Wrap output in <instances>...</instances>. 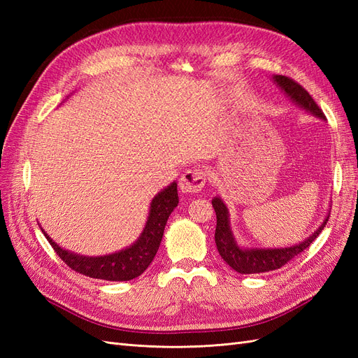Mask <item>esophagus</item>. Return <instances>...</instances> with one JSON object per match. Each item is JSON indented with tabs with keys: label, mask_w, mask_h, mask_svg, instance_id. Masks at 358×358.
<instances>
[{
	"label": "esophagus",
	"mask_w": 358,
	"mask_h": 358,
	"mask_svg": "<svg viewBox=\"0 0 358 358\" xmlns=\"http://www.w3.org/2000/svg\"><path fill=\"white\" fill-rule=\"evenodd\" d=\"M206 182V175L199 170V169H191L183 173L180 180H179V187L180 191L185 194H192V192H199L204 187Z\"/></svg>",
	"instance_id": "34e87169"
}]
</instances>
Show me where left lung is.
Returning <instances> with one entry per match:
<instances>
[{
  "mask_svg": "<svg viewBox=\"0 0 358 358\" xmlns=\"http://www.w3.org/2000/svg\"><path fill=\"white\" fill-rule=\"evenodd\" d=\"M272 79L279 86V90L282 91L292 103L299 106L300 109L322 119V121H326V116H324L322 110L320 109L318 104L313 101L309 92L303 88V86L287 78V76L276 74ZM212 206L216 212L215 243L216 248H218V252L227 264L234 268L237 273L242 275L264 273L285 266L289 259H292L310 246V243L317 239L318 234L322 231L324 227H326L330 216L327 215L318 229L313 231L308 239L297 245L285 248H242L237 243L236 237L231 231L230 213L225 203L221 200V197H215L212 199Z\"/></svg>",
  "mask_w": 358,
  "mask_h": 358,
  "instance_id": "8db88e82",
  "label": "left lung"
}]
</instances>
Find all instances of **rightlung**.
<instances>
[{
	"label": "right lung",
	"instance_id": "add662e5",
	"mask_svg": "<svg viewBox=\"0 0 358 358\" xmlns=\"http://www.w3.org/2000/svg\"><path fill=\"white\" fill-rule=\"evenodd\" d=\"M179 203L178 183L171 182L150 201L148 221L138 239L125 249L107 255H80L61 248L41 229L59 258L74 272L104 280H129L142 275L158 251L170 213Z\"/></svg>",
	"mask_w": 358,
	"mask_h": 358
}]
</instances>
